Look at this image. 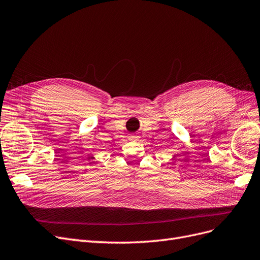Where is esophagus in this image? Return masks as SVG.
Listing matches in <instances>:
<instances>
[{
  "label": "esophagus",
  "mask_w": 260,
  "mask_h": 260,
  "mask_svg": "<svg viewBox=\"0 0 260 260\" xmlns=\"http://www.w3.org/2000/svg\"><path fill=\"white\" fill-rule=\"evenodd\" d=\"M138 139H139V137L134 136V134H130V136H129V140H131V141H136Z\"/></svg>",
  "instance_id": "esophagus-1"
}]
</instances>
